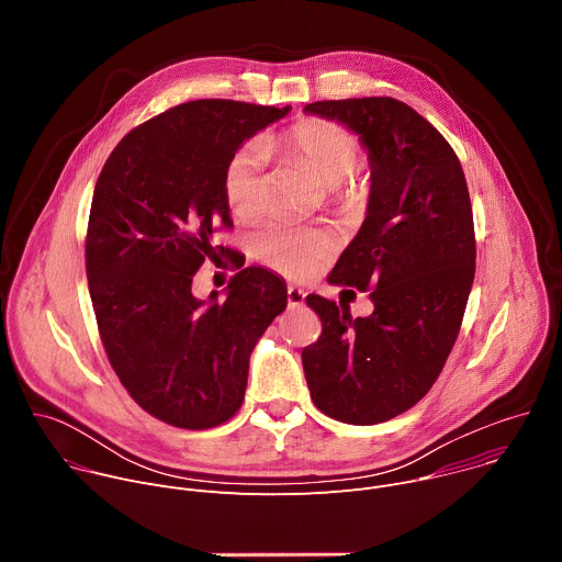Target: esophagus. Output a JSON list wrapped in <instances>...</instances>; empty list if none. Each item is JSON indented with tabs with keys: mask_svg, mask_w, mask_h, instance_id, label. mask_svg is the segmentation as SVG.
Segmentation results:
<instances>
[{
	"mask_svg": "<svg viewBox=\"0 0 562 562\" xmlns=\"http://www.w3.org/2000/svg\"><path fill=\"white\" fill-rule=\"evenodd\" d=\"M304 297H306V293H304L302 289H297V286H289V289H286L289 306H302V304H304Z\"/></svg>",
	"mask_w": 562,
	"mask_h": 562,
	"instance_id": "obj_1",
	"label": "esophagus"
}]
</instances>
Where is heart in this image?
I'll return each mask as SVG.
<instances>
[{
  "label": "heart",
  "mask_w": 562,
  "mask_h": 562,
  "mask_svg": "<svg viewBox=\"0 0 562 562\" xmlns=\"http://www.w3.org/2000/svg\"><path fill=\"white\" fill-rule=\"evenodd\" d=\"M284 142L315 171L319 182L331 189V193L340 195L342 191H349L342 187V180L356 169L360 159V144L351 131L327 120H304L286 133ZM262 165L265 150L258 144H247L231 157L224 173V195L237 217H256L265 209L267 193ZM254 247L258 258L269 267L286 276H302L313 269L317 258L331 249V239L313 228L295 226L291 222H273L258 233Z\"/></svg>",
  "instance_id": "heart-1"
}]
</instances>
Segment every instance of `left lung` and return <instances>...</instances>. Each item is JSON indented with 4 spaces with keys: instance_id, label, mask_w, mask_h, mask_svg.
Here are the masks:
<instances>
[{
    "instance_id": "1",
    "label": "left lung",
    "mask_w": 562,
    "mask_h": 562,
    "mask_svg": "<svg viewBox=\"0 0 562 562\" xmlns=\"http://www.w3.org/2000/svg\"><path fill=\"white\" fill-rule=\"evenodd\" d=\"M306 113L345 124L367 148V215L331 271L334 284L371 291L373 313L308 295L323 334L302 349L315 407L347 425L412 409L458 338L475 273L473 213L449 142L393 98L327 100Z\"/></svg>"
}]
</instances>
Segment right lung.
<instances>
[{
    "mask_svg": "<svg viewBox=\"0 0 562 562\" xmlns=\"http://www.w3.org/2000/svg\"><path fill=\"white\" fill-rule=\"evenodd\" d=\"M291 106L195 100L133 128L98 178L87 278L102 345L120 382L157 420L180 429L226 423L243 405L249 358L286 308V282L237 271L226 300L193 295L202 262L231 258L224 173L245 139Z\"/></svg>",
    "mask_w": 562,
    "mask_h": 562,
    "instance_id": "right-lung-1",
    "label": "right lung"
}]
</instances>
